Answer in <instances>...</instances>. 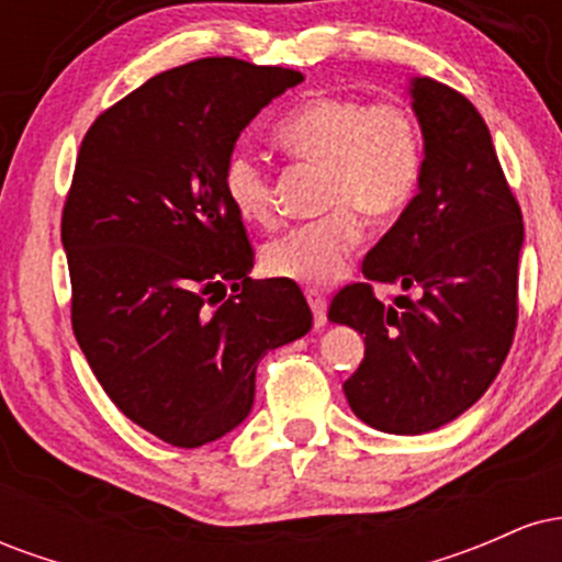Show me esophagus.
<instances>
[{
  "label": "esophagus",
  "instance_id": "34e87169",
  "mask_svg": "<svg viewBox=\"0 0 562 562\" xmlns=\"http://www.w3.org/2000/svg\"><path fill=\"white\" fill-rule=\"evenodd\" d=\"M303 295H306L308 306H312V312H314V325L322 327L327 322V299L319 293L317 288H306L303 290Z\"/></svg>",
  "mask_w": 562,
  "mask_h": 562
}]
</instances>
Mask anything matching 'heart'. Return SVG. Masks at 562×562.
Returning <instances> with one entry per match:
<instances>
[{"label":"heart","mask_w":562,"mask_h":562,"mask_svg":"<svg viewBox=\"0 0 562 562\" xmlns=\"http://www.w3.org/2000/svg\"><path fill=\"white\" fill-rule=\"evenodd\" d=\"M282 150L325 169L317 222L288 229L263 248L267 274L322 285L346 269L364 237V222L391 224L409 209L423 177V132L417 115L398 100L319 94L290 111L274 132ZM224 192L243 222L272 227L274 184L250 153H232Z\"/></svg>","instance_id":"heart-1"}]
</instances>
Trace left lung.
Masks as SVG:
<instances>
[{"instance_id": "1", "label": "left lung", "mask_w": 562, "mask_h": 562, "mask_svg": "<svg viewBox=\"0 0 562 562\" xmlns=\"http://www.w3.org/2000/svg\"><path fill=\"white\" fill-rule=\"evenodd\" d=\"M425 160L420 192L340 288L327 317L364 335L344 383L353 415L385 434L441 428L486 393L518 325L524 216L486 121L447 83L412 81ZM375 284L412 296L385 307Z\"/></svg>"}]
</instances>
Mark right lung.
<instances>
[{
  "label": "right lung",
  "mask_w": 562,
  "mask_h": 562,
  "mask_svg": "<svg viewBox=\"0 0 562 562\" xmlns=\"http://www.w3.org/2000/svg\"><path fill=\"white\" fill-rule=\"evenodd\" d=\"M303 81L203 57L164 70L83 134L63 205L70 325L111 402L179 449L248 417L256 367L312 330L293 280H250L254 245L224 192L235 142Z\"/></svg>",
  "instance_id": "1"
}]
</instances>
